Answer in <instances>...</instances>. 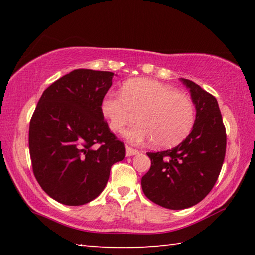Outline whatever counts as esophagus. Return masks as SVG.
<instances>
[{
	"label": "esophagus",
	"instance_id": "1",
	"mask_svg": "<svg viewBox=\"0 0 255 255\" xmlns=\"http://www.w3.org/2000/svg\"><path fill=\"white\" fill-rule=\"evenodd\" d=\"M138 153H139V150L126 145V156H133V155H136Z\"/></svg>",
	"mask_w": 255,
	"mask_h": 255
}]
</instances>
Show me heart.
Here are the masks:
<instances>
[{"label": "heart", "instance_id": "heart-1", "mask_svg": "<svg viewBox=\"0 0 255 255\" xmlns=\"http://www.w3.org/2000/svg\"><path fill=\"white\" fill-rule=\"evenodd\" d=\"M101 109L114 132L124 130L138 118L140 124L128 130L126 137L133 143L154 140L159 148L179 145L196 123V108L191 99L149 79L126 82L123 92L107 94Z\"/></svg>", "mask_w": 255, "mask_h": 255}]
</instances>
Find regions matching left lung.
<instances>
[{
  "label": "left lung",
  "mask_w": 255,
  "mask_h": 255,
  "mask_svg": "<svg viewBox=\"0 0 255 255\" xmlns=\"http://www.w3.org/2000/svg\"><path fill=\"white\" fill-rule=\"evenodd\" d=\"M196 106V123L176 147L147 153L152 165L141 188L150 201L167 209L197 205L214 188L226 153V129L218 102L195 82L181 79Z\"/></svg>",
  "instance_id": "1"
}]
</instances>
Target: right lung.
<instances>
[{"label": "right lung", "mask_w": 255, "mask_h": 255, "mask_svg": "<svg viewBox=\"0 0 255 255\" xmlns=\"http://www.w3.org/2000/svg\"><path fill=\"white\" fill-rule=\"evenodd\" d=\"M114 73L74 70L40 97L30 120L32 171L56 201L81 206L100 195L125 145L103 118L101 105Z\"/></svg>", "instance_id": "right-lung-1"}]
</instances>
